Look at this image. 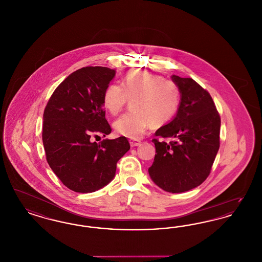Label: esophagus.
Wrapping results in <instances>:
<instances>
[{"label": "esophagus", "mask_w": 262, "mask_h": 262, "mask_svg": "<svg viewBox=\"0 0 262 262\" xmlns=\"http://www.w3.org/2000/svg\"><path fill=\"white\" fill-rule=\"evenodd\" d=\"M129 144L132 147H135V146H139L141 144V141L140 140H137V139H130L129 140Z\"/></svg>", "instance_id": "34e87169"}]
</instances>
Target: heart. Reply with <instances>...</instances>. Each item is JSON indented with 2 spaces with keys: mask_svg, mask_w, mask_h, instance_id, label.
Returning a JSON list of instances; mask_svg holds the SVG:
<instances>
[{
  "mask_svg": "<svg viewBox=\"0 0 262 262\" xmlns=\"http://www.w3.org/2000/svg\"><path fill=\"white\" fill-rule=\"evenodd\" d=\"M127 99L132 110L114 123L117 134L137 139L152 125L169 123L181 105V91L172 80L149 72H128L119 84H110L103 93L104 109L113 116L122 111Z\"/></svg>",
  "mask_w": 262,
  "mask_h": 262,
  "instance_id": "heart-1",
  "label": "heart"
}]
</instances>
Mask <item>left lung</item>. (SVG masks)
<instances>
[{
  "label": "left lung",
  "instance_id": "obj_1",
  "mask_svg": "<svg viewBox=\"0 0 262 262\" xmlns=\"http://www.w3.org/2000/svg\"><path fill=\"white\" fill-rule=\"evenodd\" d=\"M180 88L181 105L174 119L158 128L156 154L148 169L153 183L172 193L201 185L210 173L220 146V116L210 94L192 78L171 76Z\"/></svg>",
  "mask_w": 262,
  "mask_h": 262
}]
</instances>
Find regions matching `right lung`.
Returning <instances> with one entry per match:
<instances>
[{
    "label": "right lung",
    "mask_w": 262,
    "mask_h": 262,
    "mask_svg": "<svg viewBox=\"0 0 262 262\" xmlns=\"http://www.w3.org/2000/svg\"><path fill=\"white\" fill-rule=\"evenodd\" d=\"M116 70L86 67L69 75L52 94L43 115L42 139L46 159L62 184L88 193L107 186L117 162L129 150L125 137L92 142V136L111 134L103 93Z\"/></svg>",
    "instance_id": "add662e5"
}]
</instances>
